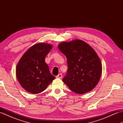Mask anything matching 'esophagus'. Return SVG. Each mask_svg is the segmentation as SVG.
Returning <instances> with one entry per match:
<instances>
[{
    "label": "esophagus",
    "instance_id": "1",
    "mask_svg": "<svg viewBox=\"0 0 123 123\" xmlns=\"http://www.w3.org/2000/svg\"><path fill=\"white\" fill-rule=\"evenodd\" d=\"M62 77V74H59L57 75V76L56 77V78H59V79H61Z\"/></svg>",
    "mask_w": 123,
    "mask_h": 123
}]
</instances>
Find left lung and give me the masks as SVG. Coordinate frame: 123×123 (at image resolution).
Listing matches in <instances>:
<instances>
[{"mask_svg": "<svg viewBox=\"0 0 123 123\" xmlns=\"http://www.w3.org/2000/svg\"><path fill=\"white\" fill-rule=\"evenodd\" d=\"M58 48L67 57L68 67L63 81L78 94L92 90L99 82L102 71L101 61L94 49L80 40L62 42Z\"/></svg>", "mask_w": 123, "mask_h": 123, "instance_id": "1", "label": "left lung"}]
</instances>
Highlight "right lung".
I'll use <instances>...</instances> for the list:
<instances>
[{"instance_id":"right-lung-1","label":"right lung","mask_w":123,"mask_h":123,"mask_svg":"<svg viewBox=\"0 0 123 123\" xmlns=\"http://www.w3.org/2000/svg\"><path fill=\"white\" fill-rule=\"evenodd\" d=\"M52 48L49 44H35L20 59L16 68L17 78L28 92L34 94L42 92L55 78L51 74L44 60Z\"/></svg>"}]
</instances>
